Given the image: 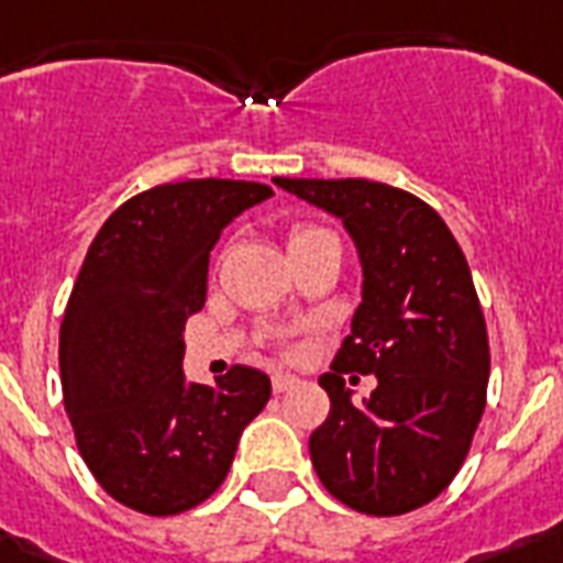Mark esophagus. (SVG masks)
I'll use <instances>...</instances> for the list:
<instances>
[{
	"instance_id": "1",
	"label": "esophagus",
	"mask_w": 563,
	"mask_h": 563,
	"mask_svg": "<svg viewBox=\"0 0 563 563\" xmlns=\"http://www.w3.org/2000/svg\"><path fill=\"white\" fill-rule=\"evenodd\" d=\"M296 382H299L296 376H287V373H276V376H273V390H276V394H285V390H290Z\"/></svg>"
}]
</instances>
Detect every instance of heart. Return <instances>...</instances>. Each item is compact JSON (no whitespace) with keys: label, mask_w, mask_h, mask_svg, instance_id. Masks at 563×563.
<instances>
[{"label":"heart","mask_w":563,"mask_h":563,"mask_svg":"<svg viewBox=\"0 0 563 563\" xmlns=\"http://www.w3.org/2000/svg\"><path fill=\"white\" fill-rule=\"evenodd\" d=\"M322 234H331V232H325V229H320V225H294V229H290V238H287V250L290 252L299 250V246L317 241V238H322Z\"/></svg>","instance_id":"heart-1"}]
</instances>
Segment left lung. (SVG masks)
I'll use <instances>...</instances> for the list:
<instances>
[{"instance_id":"1","label":"left lung","mask_w":563,"mask_h":563,"mask_svg":"<svg viewBox=\"0 0 563 563\" xmlns=\"http://www.w3.org/2000/svg\"><path fill=\"white\" fill-rule=\"evenodd\" d=\"M331 213L361 261V305L320 385L331 411L308 440L334 499L396 517L443 494L485 413L490 346L467 258L434 208L367 178H273ZM341 372L379 385L351 402Z\"/></svg>"}]
</instances>
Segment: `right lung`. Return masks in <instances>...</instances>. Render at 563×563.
Here are the masks:
<instances>
[{
  "instance_id": "right-lung-1",
  "label": "right lung",
  "mask_w": 563,
  "mask_h": 563,
  "mask_svg": "<svg viewBox=\"0 0 563 563\" xmlns=\"http://www.w3.org/2000/svg\"><path fill=\"white\" fill-rule=\"evenodd\" d=\"M269 196L232 178L158 185L120 205L87 250L60 322V387L87 470L125 508L167 517L205 503L273 394L261 369L232 367L213 387L181 369L213 243Z\"/></svg>"
}]
</instances>
